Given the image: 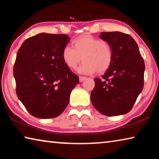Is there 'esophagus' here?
Returning <instances> with one entry per match:
<instances>
[{"label":"esophagus","mask_w":159,"mask_h":159,"mask_svg":"<svg viewBox=\"0 0 159 159\" xmlns=\"http://www.w3.org/2000/svg\"><path fill=\"white\" fill-rule=\"evenodd\" d=\"M85 79H86V77L80 76H79V81H80V82H82V81H83V80H84Z\"/></svg>","instance_id":"esophagus-1"}]
</instances>
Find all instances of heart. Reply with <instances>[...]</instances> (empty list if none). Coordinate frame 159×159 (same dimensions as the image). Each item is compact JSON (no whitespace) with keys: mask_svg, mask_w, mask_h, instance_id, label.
I'll use <instances>...</instances> for the list:
<instances>
[{"mask_svg":"<svg viewBox=\"0 0 159 159\" xmlns=\"http://www.w3.org/2000/svg\"><path fill=\"white\" fill-rule=\"evenodd\" d=\"M72 47H64L61 52L63 61L69 69H76L82 59L79 71L84 74L104 73L111 65L114 53L108 42L84 34L72 41Z\"/></svg>","mask_w":159,"mask_h":159,"instance_id":"b5f03b06","label":"heart"}]
</instances>
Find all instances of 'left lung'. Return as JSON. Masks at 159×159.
<instances>
[{
  "label": "left lung",
  "instance_id": "left-lung-1",
  "mask_svg": "<svg viewBox=\"0 0 159 159\" xmlns=\"http://www.w3.org/2000/svg\"><path fill=\"white\" fill-rule=\"evenodd\" d=\"M99 37L111 45L114 57L102 79H94L90 95L94 107L102 114H127L144 87V62L133 37L119 31L102 32Z\"/></svg>",
  "mask_w": 159,
  "mask_h": 159
}]
</instances>
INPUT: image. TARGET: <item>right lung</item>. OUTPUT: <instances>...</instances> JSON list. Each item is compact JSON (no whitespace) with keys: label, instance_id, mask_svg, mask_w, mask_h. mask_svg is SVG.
I'll return each mask as SVG.
<instances>
[{"label":"right lung","instance_id":"1","mask_svg":"<svg viewBox=\"0 0 159 159\" xmlns=\"http://www.w3.org/2000/svg\"><path fill=\"white\" fill-rule=\"evenodd\" d=\"M69 42L66 34L41 33L26 39L18 50L13 68L16 93L34 117L60 116L79 83L61 57Z\"/></svg>","mask_w":159,"mask_h":159}]
</instances>
